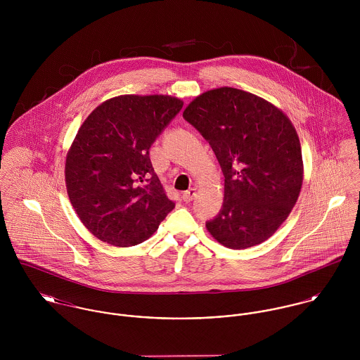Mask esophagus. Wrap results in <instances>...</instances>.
<instances>
[{
  "mask_svg": "<svg viewBox=\"0 0 360 360\" xmlns=\"http://www.w3.org/2000/svg\"><path fill=\"white\" fill-rule=\"evenodd\" d=\"M194 197H195V188H190L186 193H183L181 198L184 202H191L194 200Z\"/></svg>",
  "mask_w": 360,
  "mask_h": 360,
  "instance_id": "34e87169",
  "label": "esophagus"
}]
</instances>
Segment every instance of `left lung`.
<instances>
[{
  "instance_id": "1",
  "label": "left lung",
  "mask_w": 360,
  "mask_h": 360,
  "mask_svg": "<svg viewBox=\"0 0 360 360\" xmlns=\"http://www.w3.org/2000/svg\"><path fill=\"white\" fill-rule=\"evenodd\" d=\"M209 143L224 176L220 212L206 221L224 247L266 241L288 217L304 180L302 151L290 119L257 96L221 87L183 112Z\"/></svg>"
}]
</instances>
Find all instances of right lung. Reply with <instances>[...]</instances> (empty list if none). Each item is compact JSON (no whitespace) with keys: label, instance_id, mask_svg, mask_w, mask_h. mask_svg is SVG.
<instances>
[{"label":"right lung","instance_id":"add662e5","mask_svg":"<svg viewBox=\"0 0 360 360\" xmlns=\"http://www.w3.org/2000/svg\"><path fill=\"white\" fill-rule=\"evenodd\" d=\"M181 108L169 96H120L97 106L79 129L66 158V188L82 223L101 241L137 245L176 205L150 148Z\"/></svg>","mask_w":360,"mask_h":360}]
</instances>
